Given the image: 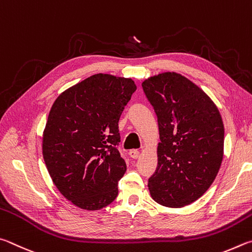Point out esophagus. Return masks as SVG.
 Instances as JSON below:
<instances>
[{
	"label": "esophagus",
	"mask_w": 252,
	"mask_h": 252,
	"mask_svg": "<svg viewBox=\"0 0 252 252\" xmlns=\"http://www.w3.org/2000/svg\"><path fill=\"white\" fill-rule=\"evenodd\" d=\"M129 156L133 158V159H137L139 157V151H137V149H131L129 152Z\"/></svg>",
	"instance_id": "34e87169"
}]
</instances>
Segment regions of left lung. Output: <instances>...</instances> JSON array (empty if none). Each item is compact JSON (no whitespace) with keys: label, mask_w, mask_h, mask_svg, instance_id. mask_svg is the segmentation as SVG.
Masks as SVG:
<instances>
[{"label":"left lung","mask_w":252,"mask_h":252,"mask_svg":"<svg viewBox=\"0 0 252 252\" xmlns=\"http://www.w3.org/2000/svg\"><path fill=\"white\" fill-rule=\"evenodd\" d=\"M142 86L157 115L160 139L149 192L159 205L180 208L204 195L220 169L221 115L201 88L175 72L149 77Z\"/></svg>","instance_id":"1"}]
</instances>
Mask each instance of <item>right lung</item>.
<instances>
[{"mask_svg":"<svg viewBox=\"0 0 252 252\" xmlns=\"http://www.w3.org/2000/svg\"><path fill=\"white\" fill-rule=\"evenodd\" d=\"M136 85L95 74L57 97L43 133V157L53 183L72 204L99 210L118 195L126 162L118 152V121Z\"/></svg>","mask_w":252,"mask_h":252,"instance_id":"obj_1","label":"right lung"}]
</instances>
